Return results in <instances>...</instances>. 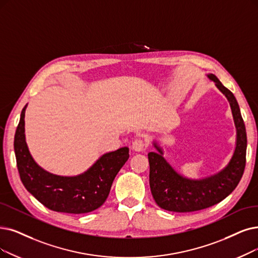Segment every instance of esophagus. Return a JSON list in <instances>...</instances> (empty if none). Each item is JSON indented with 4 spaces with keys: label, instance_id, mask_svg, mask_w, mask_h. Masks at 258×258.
Masks as SVG:
<instances>
[{
    "label": "esophagus",
    "instance_id": "obj_1",
    "mask_svg": "<svg viewBox=\"0 0 258 258\" xmlns=\"http://www.w3.org/2000/svg\"><path fill=\"white\" fill-rule=\"evenodd\" d=\"M146 144H145V142H144L143 140H141V139H137V140H135L132 142V145H131V148H132V150H135V151H138V152H140V151H144L146 149Z\"/></svg>",
    "mask_w": 258,
    "mask_h": 258
}]
</instances>
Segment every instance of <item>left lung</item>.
<instances>
[{
  "label": "left lung",
  "instance_id": "8db88e82",
  "mask_svg": "<svg viewBox=\"0 0 258 258\" xmlns=\"http://www.w3.org/2000/svg\"><path fill=\"white\" fill-rule=\"evenodd\" d=\"M228 99L236 128L233 156L225 166L211 176L189 179L182 176L164 158L163 148L152 142L157 152L148 153L149 184L152 197L163 210L187 213L207 209L222 201L238 185L245 166L246 132L240 109L234 94L214 74L207 75Z\"/></svg>",
  "mask_w": 258,
  "mask_h": 258
}]
</instances>
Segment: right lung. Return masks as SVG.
<instances>
[{
    "label": "right lung",
    "instance_id": "right-lung-1",
    "mask_svg": "<svg viewBox=\"0 0 258 258\" xmlns=\"http://www.w3.org/2000/svg\"><path fill=\"white\" fill-rule=\"evenodd\" d=\"M26 107L21 112L14 142L17 166L25 188L44 207L55 212L85 214L101 207L117 172L129 159V148L102 154L90 168L77 176L48 172L39 166L26 144Z\"/></svg>",
    "mask_w": 258,
    "mask_h": 258
}]
</instances>
